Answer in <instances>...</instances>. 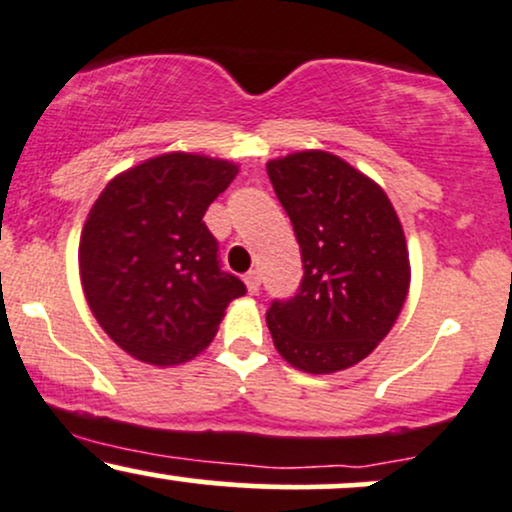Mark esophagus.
Here are the masks:
<instances>
[{"mask_svg":"<svg viewBox=\"0 0 512 512\" xmlns=\"http://www.w3.org/2000/svg\"><path fill=\"white\" fill-rule=\"evenodd\" d=\"M243 281H245V289H248V293H252V296L260 291V274H257V272H248V274H245Z\"/></svg>","mask_w":512,"mask_h":512,"instance_id":"34e87169","label":"esophagus"}]
</instances>
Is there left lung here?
<instances>
[{"label":"left lung","instance_id":"8db88e82","mask_svg":"<svg viewBox=\"0 0 512 512\" xmlns=\"http://www.w3.org/2000/svg\"><path fill=\"white\" fill-rule=\"evenodd\" d=\"M267 175L303 260L296 296L267 310L276 351L313 375L356 366L395 327L407 301L402 221L378 182L330 151L272 158Z\"/></svg>","mask_w":512,"mask_h":512}]
</instances>
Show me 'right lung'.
Returning a JSON list of instances; mask_svg holds the SVG:
<instances>
[{
    "label": "right lung",
    "instance_id": "1",
    "mask_svg": "<svg viewBox=\"0 0 512 512\" xmlns=\"http://www.w3.org/2000/svg\"><path fill=\"white\" fill-rule=\"evenodd\" d=\"M240 166L187 151L122 170L88 211L79 240L86 303L137 361L173 368L219 332L243 281L221 272L204 214Z\"/></svg>",
    "mask_w": 512,
    "mask_h": 512
}]
</instances>
